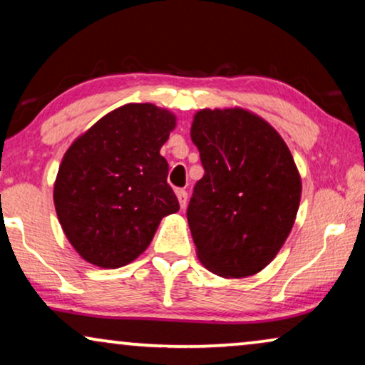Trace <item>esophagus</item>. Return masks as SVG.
<instances>
[{
    "mask_svg": "<svg viewBox=\"0 0 365 365\" xmlns=\"http://www.w3.org/2000/svg\"><path fill=\"white\" fill-rule=\"evenodd\" d=\"M176 196H178V201H179V206H181V209L186 207V204H187V192L184 191V189H178Z\"/></svg>",
    "mask_w": 365,
    "mask_h": 365,
    "instance_id": "34e87169",
    "label": "esophagus"
}]
</instances>
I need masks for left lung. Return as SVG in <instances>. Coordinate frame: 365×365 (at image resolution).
I'll list each match as a JSON object with an SVG mask.
<instances>
[{
  "instance_id": "left-lung-1",
  "label": "left lung",
  "mask_w": 365,
  "mask_h": 365,
  "mask_svg": "<svg viewBox=\"0 0 365 365\" xmlns=\"http://www.w3.org/2000/svg\"><path fill=\"white\" fill-rule=\"evenodd\" d=\"M191 139L204 176L187 206L199 261L222 277L262 271L286 242L301 202V176L287 144L242 108L201 109Z\"/></svg>"
}]
</instances>
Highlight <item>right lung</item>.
<instances>
[{"mask_svg":"<svg viewBox=\"0 0 365 365\" xmlns=\"http://www.w3.org/2000/svg\"><path fill=\"white\" fill-rule=\"evenodd\" d=\"M176 116L151 103L108 113L64 154L54 207L68 241L84 261L118 269L146 251L168 214L179 211L159 149Z\"/></svg>","mask_w":365,"mask_h":365,"instance_id":"obj_1","label":"right lung"}]
</instances>
